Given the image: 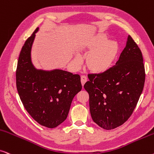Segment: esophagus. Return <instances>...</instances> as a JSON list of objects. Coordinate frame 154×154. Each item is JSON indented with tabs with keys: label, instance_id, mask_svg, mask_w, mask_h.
Returning a JSON list of instances; mask_svg holds the SVG:
<instances>
[{
	"label": "esophagus",
	"instance_id": "obj_1",
	"mask_svg": "<svg viewBox=\"0 0 154 154\" xmlns=\"http://www.w3.org/2000/svg\"><path fill=\"white\" fill-rule=\"evenodd\" d=\"M87 80H88V78L85 76V75H81V84H82V85H83V86L84 85L85 82L87 81Z\"/></svg>",
	"mask_w": 154,
	"mask_h": 154
}]
</instances>
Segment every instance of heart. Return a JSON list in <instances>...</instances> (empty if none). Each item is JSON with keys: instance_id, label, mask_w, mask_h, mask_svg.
Wrapping results in <instances>:
<instances>
[{"instance_id": "b5f03b06", "label": "heart", "mask_w": 154, "mask_h": 154, "mask_svg": "<svg viewBox=\"0 0 154 154\" xmlns=\"http://www.w3.org/2000/svg\"><path fill=\"white\" fill-rule=\"evenodd\" d=\"M105 35H99L91 44L93 49L86 59V64L90 70L102 72L108 69L112 63L118 51V45L114 41H107ZM75 61L77 64L82 62L81 57L76 56Z\"/></svg>"}]
</instances>
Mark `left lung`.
I'll list each match as a JSON object with an SVG mask.
<instances>
[{"label":"left lung","mask_w":154,"mask_h":154,"mask_svg":"<svg viewBox=\"0 0 154 154\" xmlns=\"http://www.w3.org/2000/svg\"><path fill=\"white\" fill-rule=\"evenodd\" d=\"M88 77L84 88L93 122L107 130L123 125L137 106L145 82L142 54L131 36L115 66Z\"/></svg>","instance_id":"8db88e82"}]
</instances>
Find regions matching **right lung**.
I'll list each match as a JSON object with an SVG mask.
<instances>
[{"label":"right lung","instance_id":"1","mask_svg":"<svg viewBox=\"0 0 154 154\" xmlns=\"http://www.w3.org/2000/svg\"><path fill=\"white\" fill-rule=\"evenodd\" d=\"M35 29L26 40L16 70V86L27 112L39 125L54 128L66 119L73 97L81 91L79 74L54 69H37L31 60Z\"/></svg>","mask_w":154,"mask_h":154}]
</instances>
